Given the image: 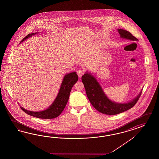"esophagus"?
<instances>
[{"label": "esophagus", "instance_id": "esophagus-1", "mask_svg": "<svg viewBox=\"0 0 159 159\" xmlns=\"http://www.w3.org/2000/svg\"><path fill=\"white\" fill-rule=\"evenodd\" d=\"M77 74L79 78H81V76L84 75V70H79L77 71Z\"/></svg>", "mask_w": 159, "mask_h": 159}]
</instances>
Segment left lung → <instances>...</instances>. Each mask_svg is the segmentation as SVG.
<instances>
[{"instance_id": "obj_1", "label": "left lung", "mask_w": 159, "mask_h": 159, "mask_svg": "<svg viewBox=\"0 0 159 159\" xmlns=\"http://www.w3.org/2000/svg\"><path fill=\"white\" fill-rule=\"evenodd\" d=\"M120 37L132 41L138 39L132 35L129 31L124 29H118ZM81 80L84 85L87 96L90 103L99 112L106 115H116L127 111L136 105L141 95V92L133 100L125 103H118L110 100L103 92L99 83L92 74L85 72L82 76Z\"/></svg>"}]
</instances>
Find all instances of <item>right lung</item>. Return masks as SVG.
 Wrapping results in <instances>:
<instances>
[{
	"instance_id": "obj_1",
	"label": "right lung",
	"mask_w": 159,
	"mask_h": 159,
	"mask_svg": "<svg viewBox=\"0 0 159 159\" xmlns=\"http://www.w3.org/2000/svg\"><path fill=\"white\" fill-rule=\"evenodd\" d=\"M37 33H33L28 34L20 41V43ZM78 80V76L76 72L66 75L63 79L57 96L53 103L45 110L41 111H31L25 109L22 107H20V108L27 114L36 118L41 119L55 118L60 115L65 108L70 97L71 89Z\"/></svg>"
}]
</instances>
